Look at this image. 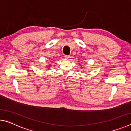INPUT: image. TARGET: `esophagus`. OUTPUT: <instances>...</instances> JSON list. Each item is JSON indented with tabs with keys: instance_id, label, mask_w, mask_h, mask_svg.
<instances>
[{
	"instance_id": "1",
	"label": "esophagus",
	"mask_w": 131,
	"mask_h": 131,
	"mask_svg": "<svg viewBox=\"0 0 131 131\" xmlns=\"http://www.w3.org/2000/svg\"><path fill=\"white\" fill-rule=\"evenodd\" d=\"M65 58L66 59H68V60H69V59H70L71 57H70V56H69V55H65Z\"/></svg>"
}]
</instances>
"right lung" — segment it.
Returning <instances> with one entry per match:
<instances>
[{
	"instance_id": "add662e5",
	"label": "right lung",
	"mask_w": 131,
	"mask_h": 131,
	"mask_svg": "<svg viewBox=\"0 0 131 131\" xmlns=\"http://www.w3.org/2000/svg\"><path fill=\"white\" fill-rule=\"evenodd\" d=\"M51 66V65H48V66H47V69H49V68H50V66Z\"/></svg>"
}]
</instances>
